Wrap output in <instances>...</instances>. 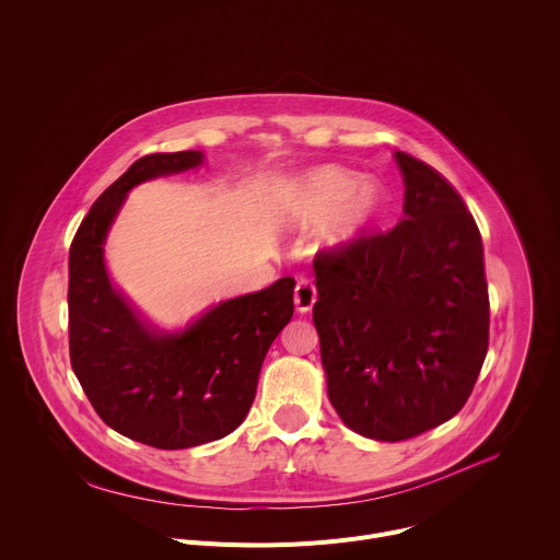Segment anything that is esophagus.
<instances>
[{
    "label": "esophagus",
    "mask_w": 560,
    "mask_h": 560,
    "mask_svg": "<svg viewBox=\"0 0 560 560\" xmlns=\"http://www.w3.org/2000/svg\"><path fill=\"white\" fill-rule=\"evenodd\" d=\"M293 300H295V308H298L300 313H308V311L313 308V304L317 302V289H315V284H313L311 278H300V280H298Z\"/></svg>",
    "instance_id": "1"
}]
</instances>
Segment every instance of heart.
Segmentation results:
<instances>
[{
    "mask_svg": "<svg viewBox=\"0 0 560 560\" xmlns=\"http://www.w3.org/2000/svg\"><path fill=\"white\" fill-rule=\"evenodd\" d=\"M383 203L385 195L378 184L330 166L295 182L282 199L284 214L302 228L319 225L332 215L324 232V243L332 247L357 241L376 221Z\"/></svg>",
    "mask_w": 560,
    "mask_h": 560,
    "instance_id": "obj_1",
    "label": "heart"
}]
</instances>
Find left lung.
Returning <instances> with one entry per match:
<instances>
[{"label": "left lung", "mask_w": 560, "mask_h": 560, "mask_svg": "<svg viewBox=\"0 0 560 560\" xmlns=\"http://www.w3.org/2000/svg\"><path fill=\"white\" fill-rule=\"evenodd\" d=\"M405 219L313 262L328 398L357 433L398 442L453 418L488 350L481 236L453 186L396 151Z\"/></svg>", "instance_id": "left-lung-1"}]
</instances>
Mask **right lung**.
<instances>
[{
    "instance_id": "add662e5",
    "label": "right lung",
    "mask_w": 560,
    "mask_h": 560,
    "mask_svg": "<svg viewBox=\"0 0 560 560\" xmlns=\"http://www.w3.org/2000/svg\"><path fill=\"white\" fill-rule=\"evenodd\" d=\"M199 151L140 158L92 206L70 247V361L105 424L155 448L232 433L247 416L269 346L293 317V278L217 304L179 332L147 324L112 287L103 245L127 192L199 166Z\"/></svg>"
}]
</instances>
